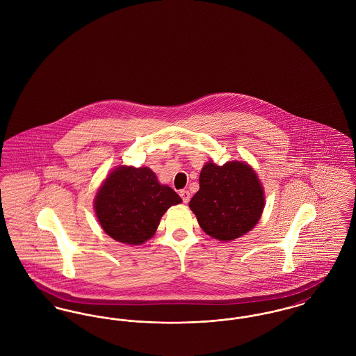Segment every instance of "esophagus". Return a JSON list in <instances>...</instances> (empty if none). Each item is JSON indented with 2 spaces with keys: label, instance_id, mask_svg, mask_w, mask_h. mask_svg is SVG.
Instances as JSON below:
<instances>
[{
  "label": "esophagus",
  "instance_id": "obj_1",
  "mask_svg": "<svg viewBox=\"0 0 356 356\" xmlns=\"http://www.w3.org/2000/svg\"><path fill=\"white\" fill-rule=\"evenodd\" d=\"M179 195H181V198L184 200L185 204H187V202L190 201V193H188L187 190H181V191H179Z\"/></svg>",
  "mask_w": 356,
  "mask_h": 356
}]
</instances>
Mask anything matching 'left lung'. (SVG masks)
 <instances>
[{"mask_svg":"<svg viewBox=\"0 0 356 356\" xmlns=\"http://www.w3.org/2000/svg\"><path fill=\"white\" fill-rule=\"evenodd\" d=\"M188 206L206 234L225 243L233 241L260 221L264 188L246 162L217 166L209 161L200 174V190Z\"/></svg>","mask_w":356,"mask_h":356,"instance_id":"left-lung-1","label":"left lung"}]
</instances>
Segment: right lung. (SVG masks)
Instances as JSON below:
<instances>
[{
    "label": "right lung",
    "mask_w": 356,
    "mask_h": 356,
    "mask_svg": "<svg viewBox=\"0 0 356 356\" xmlns=\"http://www.w3.org/2000/svg\"><path fill=\"white\" fill-rule=\"evenodd\" d=\"M181 197L168 185H161L149 168L118 166L95 197L97 221L119 243L140 245L155 234L162 216Z\"/></svg>",
    "instance_id": "right-lung-1"
}]
</instances>
